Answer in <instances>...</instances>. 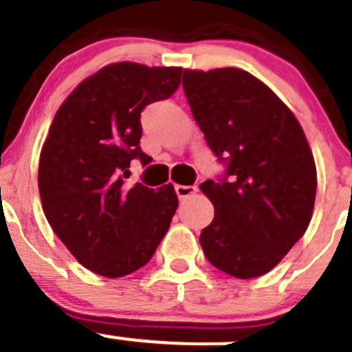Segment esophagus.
Here are the masks:
<instances>
[{
	"label": "esophagus",
	"mask_w": 352,
	"mask_h": 352,
	"mask_svg": "<svg viewBox=\"0 0 352 352\" xmlns=\"http://www.w3.org/2000/svg\"><path fill=\"white\" fill-rule=\"evenodd\" d=\"M174 190H176L179 199H185V197H190L192 194H196L197 187H194V185H176Z\"/></svg>",
	"instance_id": "1"
}]
</instances>
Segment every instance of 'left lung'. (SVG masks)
Segmentation results:
<instances>
[{
    "instance_id": "obj_1",
    "label": "left lung",
    "mask_w": 352,
    "mask_h": 352,
    "mask_svg": "<svg viewBox=\"0 0 352 352\" xmlns=\"http://www.w3.org/2000/svg\"><path fill=\"white\" fill-rule=\"evenodd\" d=\"M183 89L210 149L228 160L225 179L199 185L216 210L199 235L203 252L232 277L268 274L313 216L316 167L304 129L245 69H183Z\"/></svg>"
}]
</instances>
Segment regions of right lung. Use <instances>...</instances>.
I'll return each mask as SVG.
<instances>
[{
	"label": "right lung",
	"mask_w": 352,
	"mask_h": 352,
	"mask_svg": "<svg viewBox=\"0 0 352 352\" xmlns=\"http://www.w3.org/2000/svg\"><path fill=\"white\" fill-rule=\"evenodd\" d=\"M182 68L122 60L86 77L55 113L39 156L41 205L55 235L84 268L107 278L140 270L169 230L178 196L127 185L140 149V113L169 98Z\"/></svg>",
	"instance_id": "add662e5"
}]
</instances>
